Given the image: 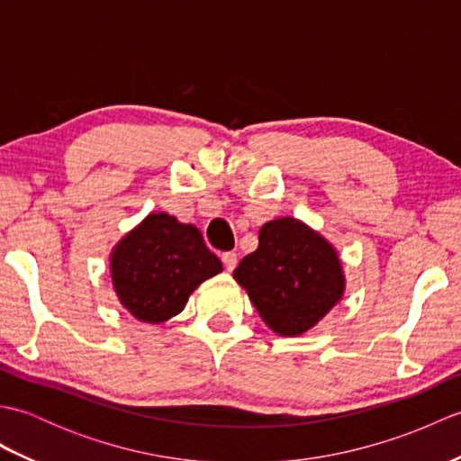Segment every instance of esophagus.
<instances>
[{"mask_svg": "<svg viewBox=\"0 0 461 461\" xmlns=\"http://www.w3.org/2000/svg\"><path fill=\"white\" fill-rule=\"evenodd\" d=\"M221 261H223V267L228 271H233L238 266V256L233 251H225L221 253Z\"/></svg>", "mask_w": 461, "mask_h": 461, "instance_id": "obj_1", "label": "esophagus"}]
</instances>
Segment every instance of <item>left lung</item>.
Masks as SVG:
<instances>
[{"label":"left lung","instance_id":"obj_1","mask_svg":"<svg viewBox=\"0 0 461 461\" xmlns=\"http://www.w3.org/2000/svg\"><path fill=\"white\" fill-rule=\"evenodd\" d=\"M233 279L281 337H299L315 327L345 293L337 249L295 218L263 223L258 249L240 261Z\"/></svg>","mask_w":461,"mask_h":461}]
</instances>
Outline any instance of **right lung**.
<instances>
[{"label":"right lung","mask_w":461,"mask_h":461,"mask_svg":"<svg viewBox=\"0 0 461 461\" xmlns=\"http://www.w3.org/2000/svg\"><path fill=\"white\" fill-rule=\"evenodd\" d=\"M220 271L221 261L205 248L200 230L166 212L146 215L111 253L116 297L150 325L182 312L194 289Z\"/></svg>","instance_id":"right-lung-1"}]
</instances>
